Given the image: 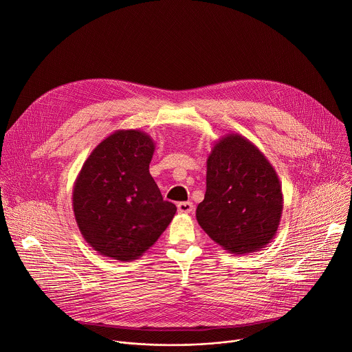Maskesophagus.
Segmentation results:
<instances>
[{"label":"esophagus","mask_w":352,"mask_h":352,"mask_svg":"<svg viewBox=\"0 0 352 352\" xmlns=\"http://www.w3.org/2000/svg\"><path fill=\"white\" fill-rule=\"evenodd\" d=\"M177 209H178L179 213L188 214V213H192V212H193V204H192V202H179V204L177 205Z\"/></svg>","instance_id":"34e87169"}]
</instances>
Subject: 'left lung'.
Masks as SVG:
<instances>
[{
  "mask_svg": "<svg viewBox=\"0 0 352 352\" xmlns=\"http://www.w3.org/2000/svg\"><path fill=\"white\" fill-rule=\"evenodd\" d=\"M281 213V184L266 156L239 133L221 136L208 157L199 226L227 252L246 255L270 243Z\"/></svg>",
  "mask_w": 352,
  "mask_h": 352,
  "instance_id": "obj_1",
  "label": "left lung"
}]
</instances>
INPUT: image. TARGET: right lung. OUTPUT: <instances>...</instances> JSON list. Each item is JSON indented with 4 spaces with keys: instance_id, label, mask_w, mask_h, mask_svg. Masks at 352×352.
<instances>
[{
    "instance_id": "obj_1",
    "label": "right lung",
    "mask_w": 352,
    "mask_h": 352,
    "mask_svg": "<svg viewBox=\"0 0 352 352\" xmlns=\"http://www.w3.org/2000/svg\"><path fill=\"white\" fill-rule=\"evenodd\" d=\"M155 142L118 129L100 142L74 184L72 208L85 241L100 255L131 262L155 245L177 208L148 173Z\"/></svg>"
}]
</instances>
